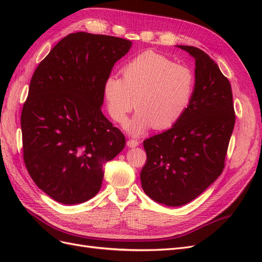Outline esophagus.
Returning a JSON list of instances; mask_svg holds the SVG:
<instances>
[{"label": "esophagus", "instance_id": "1", "mask_svg": "<svg viewBox=\"0 0 262 262\" xmlns=\"http://www.w3.org/2000/svg\"><path fill=\"white\" fill-rule=\"evenodd\" d=\"M126 145H128V147H137L139 145V142L137 140H128Z\"/></svg>", "mask_w": 262, "mask_h": 262}]
</instances>
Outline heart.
I'll return each instance as SVG.
<instances>
[{
    "mask_svg": "<svg viewBox=\"0 0 262 262\" xmlns=\"http://www.w3.org/2000/svg\"><path fill=\"white\" fill-rule=\"evenodd\" d=\"M102 92L109 116L119 123L137 105L125 128L138 137L153 126L171 128L184 118L194 98L195 75L163 54L146 51L122 68V78L108 76Z\"/></svg>",
    "mask_w": 262,
    "mask_h": 262,
    "instance_id": "1",
    "label": "heart"
}]
</instances>
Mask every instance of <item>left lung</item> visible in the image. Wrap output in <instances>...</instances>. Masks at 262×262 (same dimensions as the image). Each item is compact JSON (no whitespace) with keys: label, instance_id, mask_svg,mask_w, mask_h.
Returning a JSON list of instances; mask_svg holds the SVG:
<instances>
[{"label":"left lung","instance_id":"left-lung-1","mask_svg":"<svg viewBox=\"0 0 262 262\" xmlns=\"http://www.w3.org/2000/svg\"><path fill=\"white\" fill-rule=\"evenodd\" d=\"M176 47L195 61L194 98L177 124L143 142L140 176L144 192L167 207L191 202L219 178L235 125L232 87L219 66L199 48Z\"/></svg>","mask_w":262,"mask_h":262}]
</instances>
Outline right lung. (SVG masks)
Wrapping results in <instances>:
<instances>
[{"mask_svg":"<svg viewBox=\"0 0 262 262\" xmlns=\"http://www.w3.org/2000/svg\"><path fill=\"white\" fill-rule=\"evenodd\" d=\"M131 47L118 37L70 34L31 77L20 119L24 161L38 188L57 202L96 195L104 165L124 148V136L101 113L102 89Z\"/></svg>","mask_w":262,"mask_h":262,"instance_id":"obj_1","label":"right lung"}]
</instances>
